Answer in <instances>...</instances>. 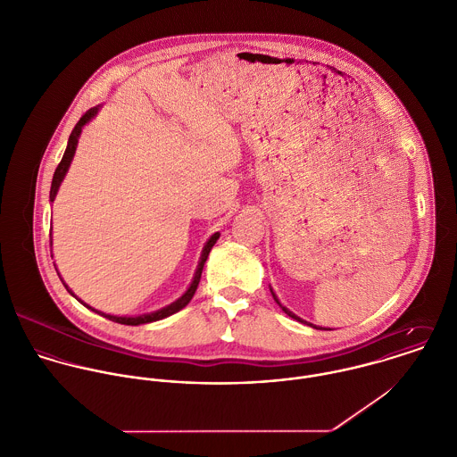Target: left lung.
Here are the masks:
<instances>
[{
    "label": "left lung",
    "instance_id": "obj_1",
    "mask_svg": "<svg viewBox=\"0 0 457 457\" xmlns=\"http://www.w3.org/2000/svg\"><path fill=\"white\" fill-rule=\"evenodd\" d=\"M271 295H273V298H275V302H277V303L280 304V308H282V310H284V312H286V313H287V315H289V317H293V319H296V320H300V322H303V324H308V326H312V328H317V326H313V324H310V322H306V320H303V319H300V317H298V315H295V313H293V312H291V310H289V308H286V306H284V304L280 303V302H278V298H277V295H275V293H273V289H271Z\"/></svg>",
    "mask_w": 457,
    "mask_h": 457
}]
</instances>
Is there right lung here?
<instances>
[{
  "label": "right lung",
  "mask_w": 457,
  "mask_h": 457,
  "mask_svg": "<svg viewBox=\"0 0 457 457\" xmlns=\"http://www.w3.org/2000/svg\"><path fill=\"white\" fill-rule=\"evenodd\" d=\"M99 108L101 106H96V108H90L81 119H79V122L74 126V129H72V133H71V137H69V144H67V149H65V153H63V157H62V161H60V164L56 166V170H54V175H53V182H51V191H49V202H54V198H56V193H58V187H60V184H62V180H63V177H65V173H67V170H69V166H71V161H72V157H74V153H76V147H78V140H79V135H81V129H83V126H87L96 115H97V112H99ZM51 236V234H49ZM218 237H220V232H216V234H212L211 237H209V241L205 243V246H204V250H202V255H200V262H198V268H196V271H195V277H193V282H191V286L187 287V291L177 300V302H173V303L168 304V306H164V308H161V310H155V312H151V313H144V315H137V317H126V315H110V313H104V312H99V310H96V308H92V306H88L87 303H83L79 298H76V295L65 286V282L62 280V277H60V280L63 282V286H65V289L79 302L81 304H85L87 308H90L92 312H96V313H99V315H103V317H106V319H110V320H113V322H119V324H128V326H138V324H147V322H154V320H159V319H164V317H168V315H171V313H175V312H179V310H182L186 304L191 302V298H193V295H195V291H196V287H198V282H200V277H202V270H204V264H205V261H207V257H209V252H211V248L216 245V241H218Z\"/></svg>",
  "instance_id": "obj_1"
}]
</instances>
